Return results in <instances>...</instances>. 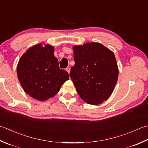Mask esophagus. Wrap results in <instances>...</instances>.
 <instances>
[{"instance_id": "1", "label": "esophagus", "mask_w": 148, "mask_h": 148, "mask_svg": "<svg viewBox=\"0 0 148 148\" xmlns=\"http://www.w3.org/2000/svg\"><path fill=\"white\" fill-rule=\"evenodd\" d=\"M66 70L68 71V73H70V68H66Z\"/></svg>"}]
</instances>
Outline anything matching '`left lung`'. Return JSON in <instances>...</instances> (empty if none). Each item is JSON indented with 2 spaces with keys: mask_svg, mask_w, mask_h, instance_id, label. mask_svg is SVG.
Returning <instances> with one entry per match:
<instances>
[{
  "mask_svg": "<svg viewBox=\"0 0 148 148\" xmlns=\"http://www.w3.org/2000/svg\"><path fill=\"white\" fill-rule=\"evenodd\" d=\"M75 65L70 76L80 97L87 103H102L116 86L119 70L114 53L99 43L73 46Z\"/></svg>",
  "mask_w": 148,
  "mask_h": 148,
  "instance_id": "obj_1",
  "label": "left lung"
}]
</instances>
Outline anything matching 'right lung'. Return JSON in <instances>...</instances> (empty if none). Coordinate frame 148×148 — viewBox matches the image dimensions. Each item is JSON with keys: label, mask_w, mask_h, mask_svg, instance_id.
<instances>
[{"label": "right lung", "mask_w": 148, "mask_h": 148, "mask_svg": "<svg viewBox=\"0 0 148 148\" xmlns=\"http://www.w3.org/2000/svg\"><path fill=\"white\" fill-rule=\"evenodd\" d=\"M17 75L27 94L39 101L53 97L69 80V74L59 67L54 47L40 43L30 48L21 57Z\"/></svg>", "instance_id": "1"}]
</instances>
